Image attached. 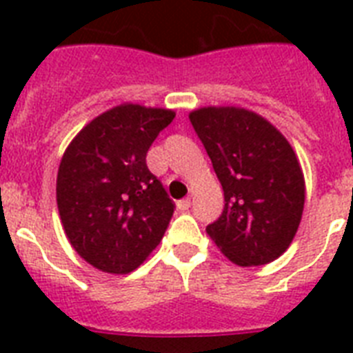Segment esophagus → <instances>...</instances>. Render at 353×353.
Wrapping results in <instances>:
<instances>
[{
	"label": "esophagus",
	"mask_w": 353,
	"mask_h": 353,
	"mask_svg": "<svg viewBox=\"0 0 353 353\" xmlns=\"http://www.w3.org/2000/svg\"><path fill=\"white\" fill-rule=\"evenodd\" d=\"M177 209L181 210V212H185V210L190 209V198H185V199H181V201H177Z\"/></svg>",
	"instance_id": "34e87169"
}]
</instances>
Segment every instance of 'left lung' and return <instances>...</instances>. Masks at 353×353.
Listing matches in <instances>:
<instances>
[{
  "label": "left lung",
  "mask_w": 353,
  "mask_h": 353,
  "mask_svg": "<svg viewBox=\"0 0 353 353\" xmlns=\"http://www.w3.org/2000/svg\"><path fill=\"white\" fill-rule=\"evenodd\" d=\"M223 188L225 207L207 234L236 265H263L290 247L304 210V174L288 139L243 108L190 115Z\"/></svg>",
  "instance_id": "1"
}]
</instances>
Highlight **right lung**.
Returning <instances> with one entry per match:
<instances>
[{
    "label": "right lung",
    "mask_w": 353,
    "mask_h": 353,
    "mask_svg": "<svg viewBox=\"0 0 353 353\" xmlns=\"http://www.w3.org/2000/svg\"><path fill=\"white\" fill-rule=\"evenodd\" d=\"M172 110L121 104L85 124L65 150L57 203L73 249L104 273L137 269L159 245L176 205L146 154Z\"/></svg>",
    "instance_id": "obj_1"
}]
</instances>
